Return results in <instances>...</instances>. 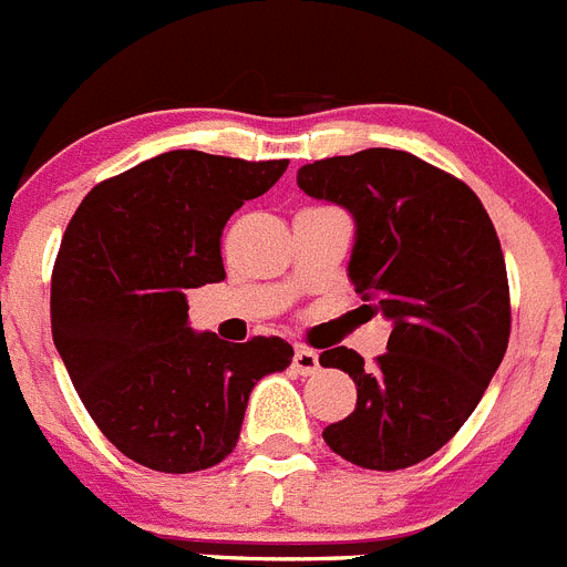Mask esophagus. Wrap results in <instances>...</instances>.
Wrapping results in <instances>:
<instances>
[{
    "instance_id": "1",
    "label": "esophagus",
    "mask_w": 567,
    "mask_h": 567,
    "mask_svg": "<svg viewBox=\"0 0 567 567\" xmlns=\"http://www.w3.org/2000/svg\"><path fill=\"white\" fill-rule=\"evenodd\" d=\"M292 370L298 375H311V373H317V370H320V359H317L315 350L298 348V350H295V355H292Z\"/></svg>"
}]
</instances>
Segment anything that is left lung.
<instances>
[{
    "instance_id": "8db88e82",
    "label": "left lung",
    "mask_w": 567,
    "mask_h": 567,
    "mask_svg": "<svg viewBox=\"0 0 567 567\" xmlns=\"http://www.w3.org/2000/svg\"><path fill=\"white\" fill-rule=\"evenodd\" d=\"M298 186L353 217L348 278L392 322L373 370L355 350L320 353L355 384V409L322 440L370 471L417 465L471 417L506 353L509 287L493 223L465 183L403 150L315 161Z\"/></svg>"
}]
</instances>
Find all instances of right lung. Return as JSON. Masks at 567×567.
<instances>
[{
  "mask_svg": "<svg viewBox=\"0 0 567 567\" xmlns=\"http://www.w3.org/2000/svg\"><path fill=\"white\" fill-rule=\"evenodd\" d=\"M287 166L161 153L91 188L63 234L52 339L102 434L150 471L219 465L252 386L292 364L280 337L228 344L194 331L186 300V289L225 280V223Z\"/></svg>",
  "mask_w": 567,
  "mask_h": 567,
  "instance_id": "1",
  "label": "right lung"
}]
</instances>
